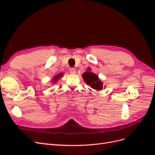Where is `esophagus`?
<instances>
[{"mask_svg":"<svg viewBox=\"0 0 155 155\" xmlns=\"http://www.w3.org/2000/svg\"><path fill=\"white\" fill-rule=\"evenodd\" d=\"M70 73H71L72 74H76V69H75L74 68H70Z\"/></svg>","mask_w":155,"mask_h":155,"instance_id":"esophagus-1","label":"esophagus"}]
</instances>
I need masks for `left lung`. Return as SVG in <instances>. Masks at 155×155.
<instances>
[{
	"mask_svg": "<svg viewBox=\"0 0 155 155\" xmlns=\"http://www.w3.org/2000/svg\"><path fill=\"white\" fill-rule=\"evenodd\" d=\"M91 69H88L87 72L82 74L83 79L88 85L95 90L99 91L103 88V83L100 80L97 75L90 72Z\"/></svg>",
	"mask_w": 155,
	"mask_h": 155,
	"instance_id": "1",
	"label": "left lung"
}]
</instances>
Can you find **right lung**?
<instances>
[{
    "instance_id": "right-lung-1",
    "label": "right lung",
    "mask_w": 155,
    "mask_h": 155,
    "mask_svg": "<svg viewBox=\"0 0 155 155\" xmlns=\"http://www.w3.org/2000/svg\"><path fill=\"white\" fill-rule=\"evenodd\" d=\"M63 74L62 73H61V74L57 75V76H55L53 78V81H54H54H57L61 77L63 76Z\"/></svg>"
}]
</instances>
